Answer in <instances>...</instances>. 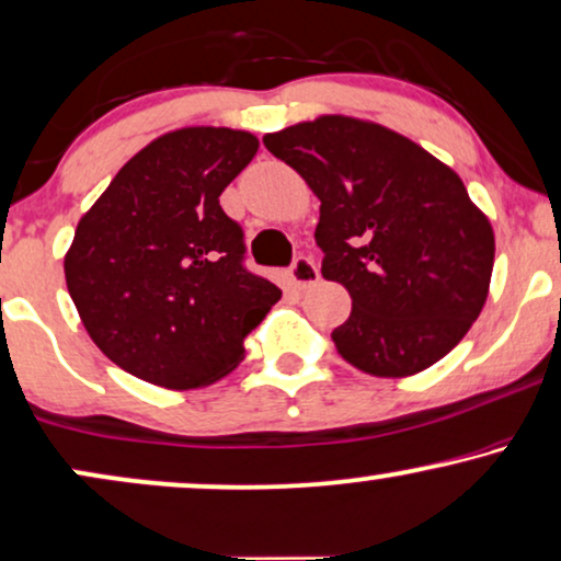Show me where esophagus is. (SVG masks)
<instances>
[{"label":"esophagus","instance_id":"34e87169","mask_svg":"<svg viewBox=\"0 0 561 561\" xmlns=\"http://www.w3.org/2000/svg\"><path fill=\"white\" fill-rule=\"evenodd\" d=\"M289 279H293V285L297 289H305L321 279V272H318L316 261L310 256H297L293 261V266H289Z\"/></svg>","mask_w":561,"mask_h":561}]
</instances>
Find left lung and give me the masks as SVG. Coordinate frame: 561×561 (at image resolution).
Instances as JSON below:
<instances>
[{
  "label": "left lung",
  "mask_w": 561,
  "mask_h": 561,
  "mask_svg": "<svg viewBox=\"0 0 561 561\" xmlns=\"http://www.w3.org/2000/svg\"><path fill=\"white\" fill-rule=\"evenodd\" d=\"M321 198L323 279L352 297L331 339L346 363L407 378L443 359L486 302L494 232L463 181L380 124L321 116L266 134Z\"/></svg>",
  "instance_id": "left-lung-1"
}]
</instances>
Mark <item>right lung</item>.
<instances>
[{
  "label": "right lung",
  "mask_w": 561,
  "mask_h": 561,
  "mask_svg": "<svg viewBox=\"0 0 561 561\" xmlns=\"http://www.w3.org/2000/svg\"><path fill=\"white\" fill-rule=\"evenodd\" d=\"M259 150L248 131L188 126L118 170L77 225L64 276L111 363L186 391L236 370L282 289L243 264V228L219 194Z\"/></svg>",
  "instance_id": "obj_1"
}]
</instances>
